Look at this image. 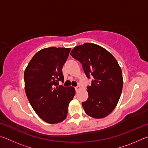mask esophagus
<instances>
[{"label": "esophagus", "instance_id": "esophagus-1", "mask_svg": "<svg viewBox=\"0 0 148 148\" xmlns=\"http://www.w3.org/2000/svg\"><path fill=\"white\" fill-rule=\"evenodd\" d=\"M80 89V87L79 86H76V87H75V89H76V91H78V90Z\"/></svg>", "mask_w": 148, "mask_h": 148}]
</instances>
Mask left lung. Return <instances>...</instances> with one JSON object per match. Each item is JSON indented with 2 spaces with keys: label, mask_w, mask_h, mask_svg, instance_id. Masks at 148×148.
Returning a JSON list of instances; mask_svg holds the SVG:
<instances>
[{
  "label": "left lung",
  "mask_w": 148,
  "mask_h": 148,
  "mask_svg": "<svg viewBox=\"0 0 148 148\" xmlns=\"http://www.w3.org/2000/svg\"><path fill=\"white\" fill-rule=\"evenodd\" d=\"M71 55L80 62L86 76L92 77L87 86L88 99L82 102L85 112L96 119L108 116L117 106L123 85L117 60L106 49L91 43L75 47Z\"/></svg>",
  "instance_id": "left-lung-1"
}]
</instances>
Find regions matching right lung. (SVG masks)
I'll use <instances>...</instances> for the list:
<instances>
[{
    "instance_id": "obj_1",
    "label": "right lung",
    "mask_w": 148,
    "mask_h": 148,
    "mask_svg": "<svg viewBox=\"0 0 148 148\" xmlns=\"http://www.w3.org/2000/svg\"><path fill=\"white\" fill-rule=\"evenodd\" d=\"M71 48L50 47L34 55L24 72L25 90L32 108L49 124L63 121L76 91L73 87L59 86L64 82L62 69Z\"/></svg>"
}]
</instances>
